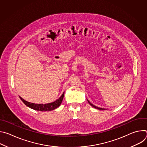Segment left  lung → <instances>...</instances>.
<instances>
[{
	"label": "left lung",
	"mask_w": 147,
	"mask_h": 147,
	"mask_svg": "<svg viewBox=\"0 0 147 147\" xmlns=\"http://www.w3.org/2000/svg\"><path fill=\"white\" fill-rule=\"evenodd\" d=\"M88 103L91 105L92 107H94V108H96V109H99V110H105V109H103V108H98V107H96V106H95V105H94L93 104H92L88 100Z\"/></svg>",
	"instance_id": "8db88e82"
}]
</instances>
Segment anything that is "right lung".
Segmentation results:
<instances>
[{"label":"right lung","mask_w":147,"mask_h":147,"mask_svg":"<svg viewBox=\"0 0 147 147\" xmlns=\"http://www.w3.org/2000/svg\"><path fill=\"white\" fill-rule=\"evenodd\" d=\"M65 95V92L63 93L61 96L56 100L55 102H53L52 103H46V104H37V103H30L29 102H27L24 99H23L22 97L20 96V98L21 99L24 103L28 107L39 111H52L57 108H58L63 100Z\"/></svg>","instance_id":"1"}]
</instances>
